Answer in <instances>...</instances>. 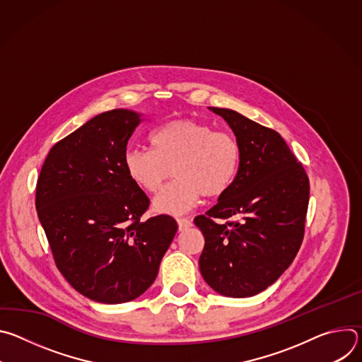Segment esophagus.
Wrapping results in <instances>:
<instances>
[{"label":"esophagus","instance_id":"esophagus-1","mask_svg":"<svg viewBox=\"0 0 362 362\" xmlns=\"http://www.w3.org/2000/svg\"><path fill=\"white\" fill-rule=\"evenodd\" d=\"M177 225H179V230H186L192 226V221L189 218H179Z\"/></svg>","mask_w":362,"mask_h":362}]
</instances>
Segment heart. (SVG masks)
I'll use <instances>...</instances> for the list:
<instances>
[{
    "instance_id": "heart-1",
    "label": "heart",
    "mask_w": 362,
    "mask_h": 362,
    "mask_svg": "<svg viewBox=\"0 0 362 362\" xmlns=\"http://www.w3.org/2000/svg\"><path fill=\"white\" fill-rule=\"evenodd\" d=\"M151 150L129 148L123 166L130 180L147 193H158L154 209L180 215L197 204L202 196L219 197L236 179L240 162L238 140L228 132L194 119H176L154 129L148 136Z\"/></svg>"
}]
</instances>
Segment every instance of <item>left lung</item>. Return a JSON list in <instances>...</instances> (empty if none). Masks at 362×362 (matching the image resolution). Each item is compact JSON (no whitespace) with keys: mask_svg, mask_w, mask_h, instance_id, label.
<instances>
[{"mask_svg":"<svg viewBox=\"0 0 362 362\" xmlns=\"http://www.w3.org/2000/svg\"><path fill=\"white\" fill-rule=\"evenodd\" d=\"M240 147L232 186L206 215L203 279L221 295L253 296L272 285L296 256L305 232L309 179L281 134L229 109L211 107Z\"/></svg>","mask_w":362,"mask_h":362,"instance_id":"left-lung-1","label":"left lung"}]
</instances>
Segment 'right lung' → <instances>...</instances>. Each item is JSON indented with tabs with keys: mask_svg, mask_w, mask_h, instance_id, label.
I'll list each match as a JSON object with an SVG mask.
<instances>
[{
	"mask_svg": "<svg viewBox=\"0 0 362 362\" xmlns=\"http://www.w3.org/2000/svg\"><path fill=\"white\" fill-rule=\"evenodd\" d=\"M137 113H101L57 141L41 168L35 208L54 262L81 295L103 303L140 296L158 276L177 222L143 219L150 200L123 156Z\"/></svg>",
	"mask_w": 362,
	"mask_h": 362,
	"instance_id": "add662e5",
	"label": "right lung"
}]
</instances>
